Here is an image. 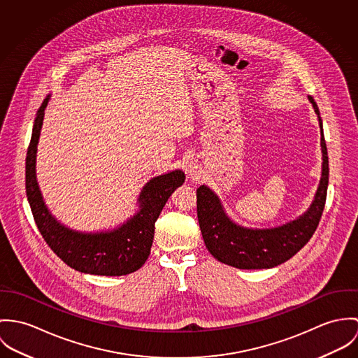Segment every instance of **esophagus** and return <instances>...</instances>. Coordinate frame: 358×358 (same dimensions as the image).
Listing matches in <instances>:
<instances>
[{"label":"esophagus","mask_w":358,"mask_h":358,"mask_svg":"<svg viewBox=\"0 0 358 358\" xmlns=\"http://www.w3.org/2000/svg\"><path fill=\"white\" fill-rule=\"evenodd\" d=\"M188 170H189V173H191V174H198L200 167H199V164L196 162H192V163H189Z\"/></svg>","instance_id":"34e87169"}]
</instances>
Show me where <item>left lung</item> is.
<instances>
[{"instance_id": "1", "label": "left lung", "mask_w": 358, "mask_h": 358, "mask_svg": "<svg viewBox=\"0 0 358 358\" xmlns=\"http://www.w3.org/2000/svg\"><path fill=\"white\" fill-rule=\"evenodd\" d=\"M317 115L321 134V178L310 207L298 218L275 228L238 225L225 211L221 199L207 185L196 189L200 232L210 254L238 269H271L294 257L317 229L328 188V152L317 104L308 96Z\"/></svg>"}]
</instances>
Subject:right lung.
<instances>
[{"mask_svg":"<svg viewBox=\"0 0 358 358\" xmlns=\"http://www.w3.org/2000/svg\"><path fill=\"white\" fill-rule=\"evenodd\" d=\"M49 100L50 94L37 111L26 157V194L42 238L64 264L82 273L123 276L138 271L150 257L162 208L185 181L184 171L177 169L151 178L138 195V210L114 229L80 232L66 227L49 211L37 181V147Z\"/></svg>","mask_w":358,"mask_h":358,"instance_id":"1","label":"right lung"}]
</instances>
